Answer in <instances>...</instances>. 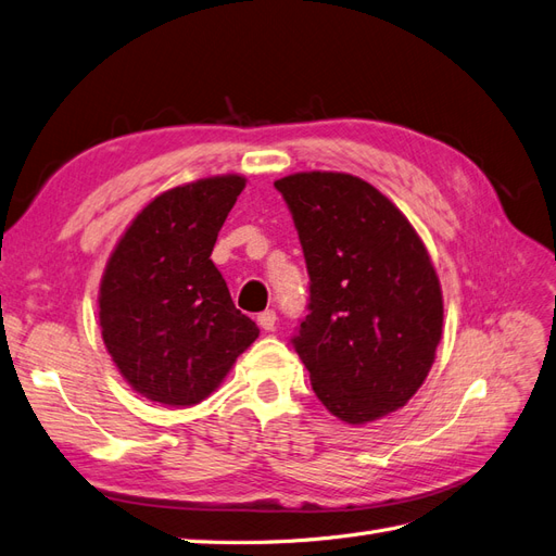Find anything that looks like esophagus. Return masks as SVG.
<instances>
[{
  "label": "esophagus",
  "mask_w": 556,
  "mask_h": 556,
  "mask_svg": "<svg viewBox=\"0 0 556 556\" xmlns=\"http://www.w3.org/2000/svg\"><path fill=\"white\" fill-rule=\"evenodd\" d=\"M258 326L265 330V332H269V330H275V326H277V312H273V309H265L263 314H258Z\"/></svg>",
  "instance_id": "34e87169"
}]
</instances>
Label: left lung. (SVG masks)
I'll return each instance as SVG.
<instances>
[{
	"label": "left lung",
	"mask_w": 556,
	"mask_h": 556,
	"mask_svg": "<svg viewBox=\"0 0 556 556\" xmlns=\"http://www.w3.org/2000/svg\"><path fill=\"white\" fill-rule=\"evenodd\" d=\"M309 273V314L293 338L330 415L361 426L419 391L442 338V289L405 214L346 172L275 181Z\"/></svg>",
	"instance_id": "obj_1"
}]
</instances>
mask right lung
Segmentation results:
<instances>
[{
  "mask_svg": "<svg viewBox=\"0 0 556 556\" xmlns=\"http://www.w3.org/2000/svg\"><path fill=\"white\" fill-rule=\"evenodd\" d=\"M244 186L242 174H218L169 188L111 251L98 295L102 340L147 401L202 403L258 338L210 258Z\"/></svg>",
  "mask_w": 556,
  "mask_h": 556,
  "instance_id": "add662e5",
  "label": "right lung"
}]
</instances>
